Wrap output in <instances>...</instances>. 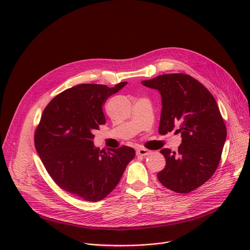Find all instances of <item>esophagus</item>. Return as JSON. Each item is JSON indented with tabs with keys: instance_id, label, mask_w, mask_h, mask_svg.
Wrapping results in <instances>:
<instances>
[{
	"instance_id": "esophagus-1",
	"label": "esophagus",
	"mask_w": 250,
	"mask_h": 250,
	"mask_svg": "<svg viewBox=\"0 0 250 250\" xmlns=\"http://www.w3.org/2000/svg\"><path fill=\"white\" fill-rule=\"evenodd\" d=\"M150 153H151V151L146 148H139L136 150V155H140V156H146Z\"/></svg>"
}]
</instances>
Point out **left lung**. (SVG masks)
Returning a JSON list of instances; mask_svg holds the SVG:
<instances>
[{
    "mask_svg": "<svg viewBox=\"0 0 250 250\" xmlns=\"http://www.w3.org/2000/svg\"><path fill=\"white\" fill-rule=\"evenodd\" d=\"M141 83L161 95L159 133L175 129L182 137L178 153L160 150L166 165L157 174L158 180L176 193H190L209 179L221 160L227 127L218 104L203 84L187 74H164Z\"/></svg>",
    "mask_w": 250,
    "mask_h": 250,
    "instance_id": "obj_1",
    "label": "left lung"
}]
</instances>
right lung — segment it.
I'll return each mask as SVG.
<instances>
[{
  "mask_svg": "<svg viewBox=\"0 0 250 250\" xmlns=\"http://www.w3.org/2000/svg\"><path fill=\"white\" fill-rule=\"evenodd\" d=\"M126 84L74 86L51 100L42 113L34 134L35 149L53 181L75 197L103 200L135 155L128 146L104 151L93 142V131L105 123L103 104Z\"/></svg>",
  "mask_w": 250,
  "mask_h": 250,
  "instance_id": "add662e5",
  "label": "right lung"
}]
</instances>
